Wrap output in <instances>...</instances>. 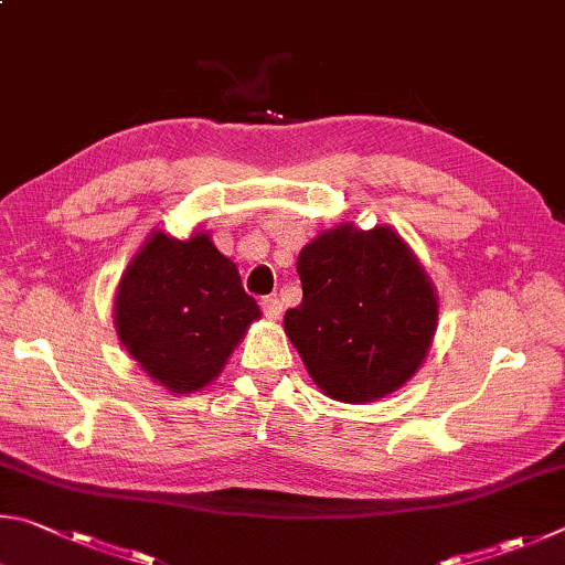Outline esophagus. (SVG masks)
<instances>
[{"label": "esophagus", "instance_id": "obj_1", "mask_svg": "<svg viewBox=\"0 0 565 565\" xmlns=\"http://www.w3.org/2000/svg\"><path fill=\"white\" fill-rule=\"evenodd\" d=\"M260 305H263V312L267 320H277L282 315V302L277 298H265Z\"/></svg>", "mask_w": 565, "mask_h": 565}]
</instances>
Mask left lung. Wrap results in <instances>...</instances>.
I'll return each instance as SVG.
<instances>
[{
	"mask_svg": "<svg viewBox=\"0 0 565 565\" xmlns=\"http://www.w3.org/2000/svg\"><path fill=\"white\" fill-rule=\"evenodd\" d=\"M302 302L285 334L328 397L377 402L404 387L427 360L439 295L419 257L392 225L340 223L298 255Z\"/></svg>",
	"mask_w": 565,
	"mask_h": 565,
	"instance_id": "8db88e82",
	"label": "left lung"
}]
</instances>
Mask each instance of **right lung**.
Instances as JSON below:
<instances>
[{
    "mask_svg": "<svg viewBox=\"0 0 565 565\" xmlns=\"http://www.w3.org/2000/svg\"><path fill=\"white\" fill-rule=\"evenodd\" d=\"M255 320L260 308L207 231L185 241L153 231L126 265L114 298L118 342L173 394L207 387Z\"/></svg>",
    "mask_w": 565,
    "mask_h": 565,
    "instance_id": "obj_1",
    "label": "right lung"
}]
</instances>
